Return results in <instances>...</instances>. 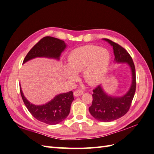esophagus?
Instances as JSON below:
<instances>
[{"label":"esophagus","instance_id":"34e87169","mask_svg":"<svg viewBox=\"0 0 154 154\" xmlns=\"http://www.w3.org/2000/svg\"><path fill=\"white\" fill-rule=\"evenodd\" d=\"M83 93V91L82 90L78 89V90H76V91H74V93H73V94L75 97H78V96H80L82 95Z\"/></svg>","mask_w":154,"mask_h":154}]
</instances>
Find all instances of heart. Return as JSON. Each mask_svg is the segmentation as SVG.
I'll use <instances>...</instances> for the list:
<instances>
[{"label":"heart","instance_id":"heart-1","mask_svg":"<svg viewBox=\"0 0 154 154\" xmlns=\"http://www.w3.org/2000/svg\"><path fill=\"white\" fill-rule=\"evenodd\" d=\"M110 55L108 51L99 46L88 45L76 48L70 53L68 66L64 68L68 80H76V72L83 71V78L88 85L95 86L103 80L108 71Z\"/></svg>","mask_w":154,"mask_h":154}]
</instances>
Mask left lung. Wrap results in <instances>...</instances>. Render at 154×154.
Segmentation results:
<instances>
[{
	"label": "left lung",
	"mask_w": 154,
	"mask_h": 154,
	"mask_svg": "<svg viewBox=\"0 0 154 154\" xmlns=\"http://www.w3.org/2000/svg\"><path fill=\"white\" fill-rule=\"evenodd\" d=\"M107 42L114 50V62L127 63L132 74V82L128 91L121 96L110 95L104 91L101 85L93 90L92 103L89 107L91 114L97 121L110 122L122 118L128 111L136 92V69L132 58L122 46L110 40L103 38Z\"/></svg>",
	"instance_id": "left-lung-1"
}]
</instances>
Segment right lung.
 Wrapping results in <instances>:
<instances>
[{"label":"right lung","instance_id":"1","mask_svg":"<svg viewBox=\"0 0 154 154\" xmlns=\"http://www.w3.org/2000/svg\"><path fill=\"white\" fill-rule=\"evenodd\" d=\"M67 48L63 40L51 36L42 38L32 48L25 57L23 63L35 58H48L59 60L62 53ZM20 91L23 101L27 109L35 118L48 125H57L66 119L70 112L74 100L73 92L69 91L56 96L53 99L44 105H34L27 100Z\"/></svg>","mask_w":154,"mask_h":154}]
</instances>
